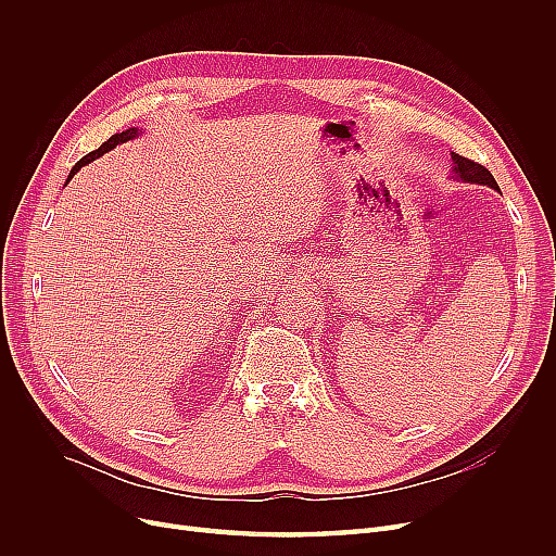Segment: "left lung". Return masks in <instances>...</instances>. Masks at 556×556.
Returning <instances> with one entry per match:
<instances>
[{
  "label": "left lung",
  "mask_w": 556,
  "mask_h": 556,
  "mask_svg": "<svg viewBox=\"0 0 556 556\" xmlns=\"http://www.w3.org/2000/svg\"><path fill=\"white\" fill-rule=\"evenodd\" d=\"M453 157V173L457 180H464V182H471V185H484V187H491V189H498V185H495L493 175L478 162L469 160V157H462V155H451Z\"/></svg>",
  "instance_id": "left-lung-1"
}]
</instances>
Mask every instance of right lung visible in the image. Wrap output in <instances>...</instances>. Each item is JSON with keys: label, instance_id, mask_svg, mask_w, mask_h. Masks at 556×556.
<instances>
[{"label": "right lung", "instance_id": "right-lung-1", "mask_svg": "<svg viewBox=\"0 0 556 556\" xmlns=\"http://www.w3.org/2000/svg\"><path fill=\"white\" fill-rule=\"evenodd\" d=\"M139 135V130L137 128H128V130H124V132H116V135H112L105 143H101L99 146V149L97 151H92L90 155H85L83 160H78L76 162V166L72 168V173H70V178L67 180H72L74 178V175H76V170H80V166H85V164H90V162H94L97 157H101L103 153H108V151H112L114 149V146L116 143H124V141H128V139H135Z\"/></svg>", "mask_w": 556, "mask_h": 556}]
</instances>
